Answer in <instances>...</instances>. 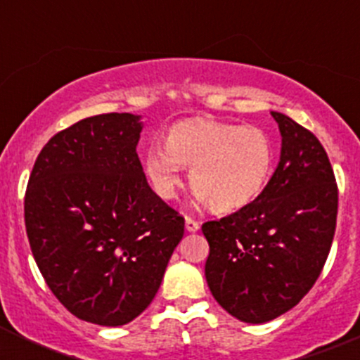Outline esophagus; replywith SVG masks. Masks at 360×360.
Here are the masks:
<instances>
[{
    "mask_svg": "<svg viewBox=\"0 0 360 360\" xmlns=\"http://www.w3.org/2000/svg\"><path fill=\"white\" fill-rule=\"evenodd\" d=\"M186 229L189 232H196L200 229V224L196 221L195 218H191V216H186Z\"/></svg>",
    "mask_w": 360,
    "mask_h": 360,
    "instance_id": "obj_1",
    "label": "esophagus"
}]
</instances>
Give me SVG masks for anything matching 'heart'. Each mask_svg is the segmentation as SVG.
I'll use <instances>...</instances> for the list:
<instances>
[{
  "label": "heart",
  "instance_id": "1",
  "mask_svg": "<svg viewBox=\"0 0 360 360\" xmlns=\"http://www.w3.org/2000/svg\"><path fill=\"white\" fill-rule=\"evenodd\" d=\"M274 162V142L265 129L205 117L174 124L167 144L153 142L142 158L146 176L162 198L176 195L184 165H189L195 196L219 212L259 198Z\"/></svg>",
  "mask_w": 360,
  "mask_h": 360
}]
</instances>
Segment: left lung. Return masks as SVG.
I'll return each instance as SVG.
<instances>
[{"instance_id":"8db88e82","label":"left lung","mask_w":360,"mask_h":360,"mask_svg":"<svg viewBox=\"0 0 360 360\" xmlns=\"http://www.w3.org/2000/svg\"><path fill=\"white\" fill-rule=\"evenodd\" d=\"M281 157L259 198L205 221V279L219 307L243 323L294 308L319 278L337 224L335 176L317 136L272 111Z\"/></svg>"}]
</instances>
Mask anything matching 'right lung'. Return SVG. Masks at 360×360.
Returning <instances> with one entry per match:
<instances>
[{
    "mask_svg": "<svg viewBox=\"0 0 360 360\" xmlns=\"http://www.w3.org/2000/svg\"><path fill=\"white\" fill-rule=\"evenodd\" d=\"M142 122L103 113L41 149L25 195V225L44 281L73 316L120 326L160 288L184 218L149 187L136 155Z\"/></svg>",
    "mask_w": 360,
    "mask_h": 360,
    "instance_id": "obj_1",
    "label": "right lung"
}]
</instances>
